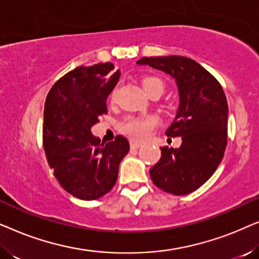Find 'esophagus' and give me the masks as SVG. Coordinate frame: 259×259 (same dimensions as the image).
Instances as JSON below:
<instances>
[{"instance_id": "obj_1", "label": "esophagus", "mask_w": 259, "mask_h": 259, "mask_svg": "<svg viewBox=\"0 0 259 259\" xmlns=\"http://www.w3.org/2000/svg\"><path fill=\"white\" fill-rule=\"evenodd\" d=\"M130 146H131V148H133V150H138V148H140L141 146H143V144L137 143V141H131Z\"/></svg>"}]
</instances>
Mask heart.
<instances>
[{"mask_svg": "<svg viewBox=\"0 0 259 259\" xmlns=\"http://www.w3.org/2000/svg\"><path fill=\"white\" fill-rule=\"evenodd\" d=\"M143 87L150 95L154 91L164 92V82L157 76H147L143 79ZM119 84L112 90L111 100H114L118 93ZM159 125V119L155 115H128L119 123L120 132L134 140H145Z\"/></svg>", "mask_w": 259, "mask_h": 259, "instance_id": "heart-1", "label": "heart"}]
</instances>
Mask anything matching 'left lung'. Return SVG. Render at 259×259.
<instances>
[{
    "mask_svg": "<svg viewBox=\"0 0 259 259\" xmlns=\"http://www.w3.org/2000/svg\"><path fill=\"white\" fill-rule=\"evenodd\" d=\"M169 74L177 81L179 109L168 137H182L179 148L161 147V158L150 169L152 182L165 192H193L213 175L228 145V101L222 84L199 63L184 56L138 60Z\"/></svg>",
    "mask_w": 259,
    "mask_h": 259,
    "instance_id": "1",
    "label": "left lung"
}]
</instances>
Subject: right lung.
Listing matches in <instances>:
<instances>
[{"instance_id": "right-lung-1", "label": "right lung", "mask_w": 259, "mask_h": 259, "mask_svg": "<svg viewBox=\"0 0 259 259\" xmlns=\"http://www.w3.org/2000/svg\"><path fill=\"white\" fill-rule=\"evenodd\" d=\"M111 62L79 66L53 84L44 112V148L63 190L82 200L98 199L116 183L128 140L101 143L91 127L107 114V97L118 82Z\"/></svg>"}]
</instances>
